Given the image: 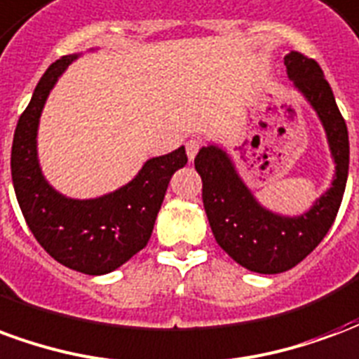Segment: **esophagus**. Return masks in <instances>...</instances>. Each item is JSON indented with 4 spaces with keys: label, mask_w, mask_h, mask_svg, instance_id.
<instances>
[{
    "label": "esophagus",
    "mask_w": 359,
    "mask_h": 359,
    "mask_svg": "<svg viewBox=\"0 0 359 359\" xmlns=\"http://www.w3.org/2000/svg\"><path fill=\"white\" fill-rule=\"evenodd\" d=\"M202 148V142L200 140H196V138H192V140H188L187 142V156L188 159L192 161L196 157V154H198V149Z\"/></svg>",
    "instance_id": "obj_1"
}]
</instances>
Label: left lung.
<instances>
[{"label":"left lung","instance_id":"left-lung-1","mask_svg":"<svg viewBox=\"0 0 359 359\" xmlns=\"http://www.w3.org/2000/svg\"><path fill=\"white\" fill-rule=\"evenodd\" d=\"M286 74L313 107L334 159L331 188L306 213L296 217L265 210L244 184L236 167L219 146H203L194 159L202 177V200L213 236L242 267L275 275L292 269L311 254L334 223L344 196L350 163L348 128L321 67L298 51L285 57Z\"/></svg>","mask_w":359,"mask_h":359}]
</instances>
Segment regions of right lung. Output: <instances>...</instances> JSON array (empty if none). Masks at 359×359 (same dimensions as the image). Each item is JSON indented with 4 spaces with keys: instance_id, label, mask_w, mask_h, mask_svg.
I'll use <instances>...</instances> for the list:
<instances>
[{
    "instance_id": "obj_1",
    "label": "right lung",
    "mask_w": 359,
    "mask_h": 359,
    "mask_svg": "<svg viewBox=\"0 0 359 359\" xmlns=\"http://www.w3.org/2000/svg\"><path fill=\"white\" fill-rule=\"evenodd\" d=\"M51 63L22 111L11 148V177L28 229L55 262L86 275H105L148 244L172 172L188 161L184 146L151 157L128 184L92 200L59 194L38 161V125L46 100L74 59Z\"/></svg>"
}]
</instances>
